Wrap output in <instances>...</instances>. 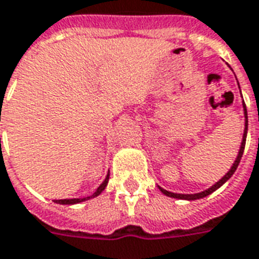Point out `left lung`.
Listing matches in <instances>:
<instances>
[{"mask_svg":"<svg viewBox=\"0 0 259 259\" xmlns=\"http://www.w3.org/2000/svg\"><path fill=\"white\" fill-rule=\"evenodd\" d=\"M240 93H242V92H240ZM243 114H244V132H243V139H242V144H240V149H239L236 159H235V162L232 163L231 168L228 170V173L225 174V176H224L221 180H218L217 183L214 184V185H211L210 188L204 189V191H202V192H198V193H174V192H170V191H166V189H163L162 187H159L158 185L159 191L163 193V195H166V196H168V198L181 199V200H196V199L206 198V196H208L210 193H212L214 191H217L220 187H222L224 184L227 183L228 180H229V178H231L232 176L235 174V171H236L237 166H239V163H240V159H242V156H243V152H244V147H246L247 127H248V116H247V108H246V104H244V101H243Z\"/></svg>","mask_w":259,"mask_h":259,"instance_id":"left-lung-1","label":"left lung"}]
</instances>
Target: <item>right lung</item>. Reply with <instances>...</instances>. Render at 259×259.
I'll return each instance as SVG.
<instances>
[{
  "mask_svg": "<svg viewBox=\"0 0 259 259\" xmlns=\"http://www.w3.org/2000/svg\"><path fill=\"white\" fill-rule=\"evenodd\" d=\"M108 180H110V171L107 173V177H105L104 181L100 184V187L96 189V192L92 193L91 196H86V198H76V199H59V200H56V203H59V204H76V203L85 202V200L96 198V196H99V195L104 191L105 187H107V184H108Z\"/></svg>",
  "mask_w": 259,
  "mask_h": 259,
  "instance_id": "right-lung-1",
  "label": "right lung"
}]
</instances>
